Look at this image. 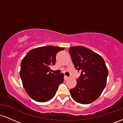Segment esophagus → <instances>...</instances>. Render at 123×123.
Listing matches in <instances>:
<instances>
[{"label":"esophagus","instance_id":"obj_1","mask_svg":"<svg viewBox=\"0 0 123 123\" xmlns=\"http://www.w3.org/2000/svg\"><path fill=\"white\" fill-rule=\"evenodd\" d=\"M63 78H64L65 80H67L69 79V77L66 76H64V77H63Z\"/></svg>","mask_w":123,"mask_h":123}]
</instances>
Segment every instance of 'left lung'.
<instances>
[{
	"label": "left lung",
	"instance_id": "8db88e82",
	"mask_svg": "<svg viewBox=\"0 0 123 123\" xmlns=\"http://www.w3.org/2000/svg\"><path fill=\"white\" fill-rule=\"evenodd\" d=\"M74 67L81 72L74 88L70 90L76 102L89 104L101 95L106 85L108 70L105 61L98 54L83 46L69 50Z\"/></svg>",
	"mask_w": 123,
	"mask_h": 123
}]
</instances>
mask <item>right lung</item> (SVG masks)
<instances>
[{"label": "right lung", "instance_id": "1", "mask_svg": "<svg viewBox=\"0 0 123 123\" xmlns=\"http://www.w3.org/2000/svg\"><path fill=\"white\" fill-rule=\"evenodd\" d=\"M63 47L49 46L29 51L22 59L19 74L25 91L39 102L50 101L55 95L59 85L63 82V73H51L50 66L55 64L56 55Z\"/></svg>", "mask_w": 123, "mask_h": 123}]
</instances>
